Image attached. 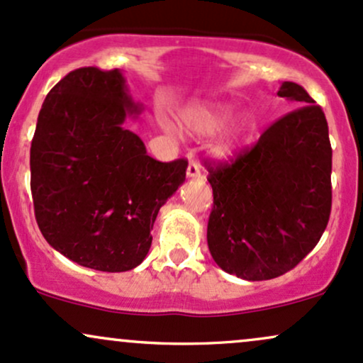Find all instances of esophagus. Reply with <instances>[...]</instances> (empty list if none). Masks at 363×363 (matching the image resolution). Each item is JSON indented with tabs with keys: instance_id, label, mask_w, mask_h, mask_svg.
I'll use <instances>...</instances> for the list:
<instances>
[{
	"instance_id": "obj_1",
	"label": "esophagus",
	"mask_w": 363,
	"mask_h": 363,
	"mask_svg": "<svg viewBox=\"0 0 363 363\" xmlns=\"http://www.w3.org/2000/svg\"><path fill=\"white\" fill-rule=\"evenodd\" d=\"M201 164L197 161H190L189 168H186V177L189 178H199L201 177Z\"/></svg>"
}]
</instances>
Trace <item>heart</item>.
I'll return each mask as SVG.
<instances>
[{"instance_id":"1","label":"heart","mask_w":363,"mask_h":363,"mask_svg":"<svg viewBox=\"0 0 363 363\" xmlns=\"http://www.w3.org/2000/svg\"><path fill=\"white\" fill-rule=\"evenodd\" d=\"M231 116V108L218 104H202L194 103L186 106L180 115V125L186 133L194 137L213 135L223 125L226 123L228 118ZM250 130V121L247 118H240L233 121L230 127H226L219 133L213 144V152L218 157H231L238 150L243 138L247 137Z\"/></svg>"}]
</instances>
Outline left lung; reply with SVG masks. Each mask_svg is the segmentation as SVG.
<instances>
[{
  "mask_svg": "<svg viewBox=\"0 0 363 363\" xmlns=\"http://www.w3.org/2000/svg\"><path fill=\"white\" fill-rule=\"evenodd\" d=\"M293 111L235 161L206 162L214 206L207 245L223 271L247 281L278 278L323 236L331 214L333 150L324 111L302 85L281 84Z\"/></svg>",
  "mask_w": 363,
  "mask_h": 363,
  "instance_id": "obj_1",
  "label": "left lung"
}]
</instances>
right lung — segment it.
<instances>
[{"instance_id": "1", "label": "right lung", "mask_w": 363, "mask_h": 363, "mask_svg": "<svg viewBox=\"0 0 363 363\" xmlns=\"http://www.w3.org/2000/svg\"><path fill=\"white\" fill-rule=\"evenodd\" d=\"M142 104L123 73L73 70L44 99L30 145V190L46 242L84 267L123 272L147 255L157 213L185 182L123 127Z\"/></svg>"}]
</instances>
